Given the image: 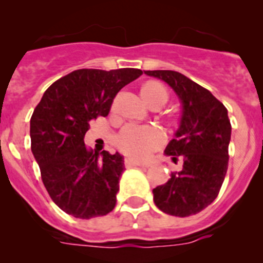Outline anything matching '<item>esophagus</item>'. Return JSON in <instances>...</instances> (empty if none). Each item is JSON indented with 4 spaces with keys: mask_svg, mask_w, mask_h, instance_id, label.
Wrapping results in <instances>:
<instances>
[{
    "mask_svg": "<svg viewBox=\"0 0 263 263\" xmlns=\"http://www.w3.org/2000/svg\"><path fill=\"white\" fill-rule=\"evenodd\" d=\"M124 164H126V166H128V168H131V166H141V168H147L148 166V165H146V164H141L136 160H132V159H126V160H124Z\"/></svg>",
    "mask_w": 263,
    "mask_h": 263,
    "instance_id": "esophagus-1",
    "label": "esophagus"
}]
</instances>
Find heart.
Masks as SVG:
<instances>
[{"instance_id": "obj_1", "label": "heart", "mask_w": 263, "mask_h": 263, "mask_svg": "<svg viewBox=\"0 0 263 263\" xmlns=\"http://www.w3.org/2000/svg\"><path fill=\"white\" fill-rule=\"evenodd\" d=\"M142 95L148 103L155 98L166 102L168 91L159 82H147L142 87ZM165 141V135L159 127L150 124L129 123L122 128L117 137V146L123 154L132 159L145 160Z\"/></svg>"}]
</instances>
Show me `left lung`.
Here are the masks:
<instances>
[{"label":"left lung","instance_id":"1","mask_svg":"<svg viewBox=\"0 0 263 263\" xmlns=\"http://www.w3.org/2000/svg\"><path fill=\"white\" fill-rule=\"evenodd\" d=\"M145 73L165 81L182 102L181 124L165 154L173 161L182 156L183 169L154 188V202L173 216L195 215L214 202L227 174L232 135L228 109L208 89L177 71Z\"/></svg>","mask_w":263,"mask_h":263}]
</instances>
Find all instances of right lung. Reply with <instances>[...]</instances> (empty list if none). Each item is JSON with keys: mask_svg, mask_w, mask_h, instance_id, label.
Masks as SVG:
<instances>
[{"mask_svg": "<svg viewBox=\"0 0 263 263\" xmlns=\"http://www.w3.org/2000/svg\"><path fill=\"white\" fill-rule=\"evenodd\" d=\"M142 75L139 68H81L46 90L30 119L31 151L53 202L66 214L91 219L117 202L123 156L84 144L89 122L107 117L117 92Z\"/></svg>", "mask_w": 263, "mask_h": 263, "instance_id": "right-lung-1", "label": "right lung"}]
</instances>
